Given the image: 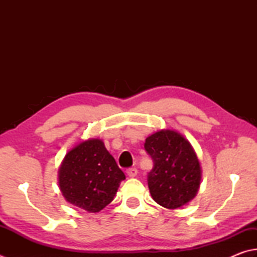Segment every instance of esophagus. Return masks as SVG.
I'll return each instance as SVG.
<instances>
[{"instance_id":"esophagus-1","label":"esophagus","mask_w":257,"mask_h":257,"mask_svg":"<svg viewBox=\"0 0 257 257\" xmlns=\"http://www.w3.org/2000/svg\"><path fill=\"white\" fill-rule=\"evenodd\" d=\"M126 173L128 174V177H131V178L137 177L138 169L137 168H130V169H127V170H126Z\"/></svg>"}]
</instances>
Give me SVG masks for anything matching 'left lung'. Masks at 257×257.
<instances>
[{
  "mask_svg": "<svg viewBox=\"0 0 257 257\" xmlns=\"http://www.w3.org/2000/svg\"><path fill=\"white\" fill-rule=\"evenodd\" d=\"M145 151L153 160L148 185L153 200L168 209H177L196 197L201 168L195 150L180 133L161 130L147 138Z\"/></svg>",
  "mask_w": 257,
  "mask_h": 257,
  "instance_id": "8db88e82",
  "label": "left lung"
}]
</instances>
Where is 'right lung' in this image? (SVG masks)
<instances>
[{
    "mask_svg": "<svg viewBox=\"0 0 257 257\" xmlns=\"http://www.w3.org/2000/svg\"><path fill=\"white\" fill-rule=\"evenodd\" d=\"M58 178L60 191L69 204L98 212L112 202L125 174L104 142L89 139L66 154Z\"/></svg>",
    "mask_w": 257,
    "mask_h": 257,
    "instance_id": "obj_1",
    "label": "right lung"
}]
</instances>
